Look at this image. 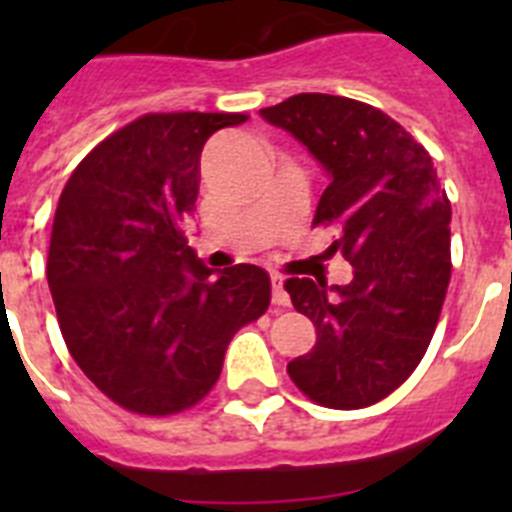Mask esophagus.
<instances>
[{
	"mask_svg": "<svg viewBox=\"0 0 512 512\" xmlns=\"http://www.w3.org/2000/svg\"><path fill=\"white\" fill-rule=\"evenodd\" d=\"M271 302L279 307H289V295L284 289V279L279 274H271Z\"/></svg>",
	"mask_w": 512,
	"mask_h": 512,
	"instance_id": "obj_1",
	"label": "esophagus"
}]
</instances>
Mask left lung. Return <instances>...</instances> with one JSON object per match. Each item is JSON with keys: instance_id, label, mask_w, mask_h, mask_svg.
Returning a JSON list of instances; mask_svg holds the SVG:
<instances>
[{"instance_id": "1", "label": "left lung", "mask_w": 512, "mask_h": 512, "mask_svg": "<svg viewBox=\"0 0 512 512\" xmlns=\"http://www.w3.org/2000/svg\"><path fill=\"white\" fill-rule=\"evenodd\" d=\"M287 130L328 174L315 225L354 266L348 284L287 279L297 312L318 330L289 361L318 405L356 410L395 392L431 343L451 277V205L423 146L377 107L333 94H295L259 112Z\"/></svg>"}]
</instances>
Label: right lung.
I'll return each mask as SVG.
<instances>
[{
  "label": "right lung",
  "instance_id": "1",
  "mask_svg": "<svg viewBox=\"0 0 512 512\" xmlns=\"http://www.w3.org/2000/svg\"><path fill=\"white\" fill-rule=\"evenodd\" d=\"M228 112L143 115L89 153L53 217L48 287L71 356L140 415L187 410L212 390L235 330L269 307V274L212 271L187 246L207 138Z\"/></svg>",
  "mask_w": 512,
  "mask_h": 512
}]
</instances>
